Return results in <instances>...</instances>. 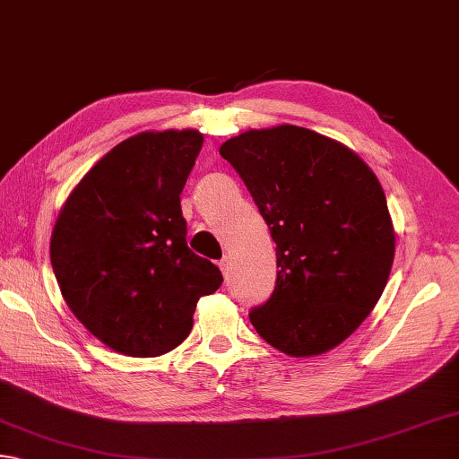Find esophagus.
I'll list each match as a JSON object with an SVG mask.
<instances>
[{
    "mask_svg": "<svg viewBox=\"0 0 459 459\" xmlns=\"http://www.w3.org/2000/svg\"><path fill=\"white\" fill-rule=\"evenodd\" d=\"M220 267H221V272H223V275H226V278H230V273H231V259L226 255L220 262Z\"/></svg>",
    "mask_w": 459,
    "mask_h": 459,
    "instance_id": "34e87169",
    "label": "esophagus"
}]
</instances>
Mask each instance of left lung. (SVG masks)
Here are the masks:
<instances>
[{
	"mask_svg": "<svg viewBox=\"0 0 459 459\" xmlns=\"http://www.w3.org/2000/svg\"><path fill=\"white\" fill-rule=\"evenodd\" d=\"M220 153L275 241L278 280L249 314L255 332L291 358L333 350L390 278L395 231L382 184L348 145L290 124L247 129Z\"/></svg>",
	"mask_w": 459,
	"mask_h": 459,
	"instance_id": "obj_1",
	"label": "left lung"
}]
</instances>
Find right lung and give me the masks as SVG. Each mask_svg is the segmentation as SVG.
Returning <instances> with one entry per match:
<instances>
[{
	"label": "right lung",
	"instance_id": "1",
	"mask_svg": "<svg viewBox=\"0 0 459 459\" xmlns=\"http://www.w3.org/2000/svg\"><path fill=\"white\" fill-rule=\"evenodd\" d=\"M204 135L142 132L109 150L59 210L51 265L67 307L109 350L155 358L186 340L221 272L187 247L179 194Z\"/></svg>",
	"mask_w": 459,
	"mask_h": 459
}]
</instances>
